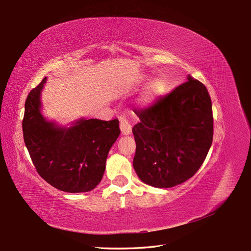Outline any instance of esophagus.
<instances>
[{
    "label": "esophagus",
    "instance_id": "34e87169",
    "mask_svg": "<svg viewBox=\"0 0 251 251\" xmlns=\"http://www.w3.org/2000/svg\"><path fill=\"white\" fill-rule=\"evenodd\" d=\"M120 129H121V133L123 135H129L131 133V125L123 117L120 118Z\"/></svg>",
    "mask_w": 251,
    "mask_h": 251
}]
</instances>
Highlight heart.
<instances>
[{"instance_id":"1","label":"heart","mask_w":251,"mask_h":251,"mask_svg":"<svg viewBox=\"0 0 251 251\" xmlns=\"http://www.w3.org/2000/svg\"><path fill=\"white\" fill-rule=\"evenodd\" d=\"M150 79L149 75H139V77L135 80V84L137 86H140L145 84ZM166 91V83L162 78H155L151 80L144 92L141 93L139 99V105L143 108H149L152 104H155L156 101L160 99V97L165 93Z\"/></svg>"}]
</instances>
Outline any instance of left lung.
Here are the masks:
<instances>
[{"mask_svg":"<svg viewBox=\"0 0 251 251\" xmlns=\"http://www.w3.org/2000/svg\"><path fill=\"white\" fill-rule=\"evenodd\" d=\"M187 82L137 114L133 167L141 181L166 189L191 178L203 164L213 137L210 96L189 75Z\"/></svg>","mask_w":251,"mask_h":251,"instance_id":"1","label":"left lung"}]
</instances>
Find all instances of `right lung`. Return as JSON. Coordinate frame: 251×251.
Masks as SVG:
<instances>
[{
    "instance_id": "1",
    "label": "right lung",
    "mask_w": 251,
    "mask_h": 251,
    "mask_svg": "<svg viewBox=\"0 0 251 251\" xmlns=\"http://www.w3.org/2000/svg\"><path fill=\"white\" fill-rule=\"evenodd\" d=\"M45 77L26 97L23 131L25 147L41 176L67 193L92 191L101 181L105 162L120 135L119 121L80 118L70 127L42 114Z\"/></svg>"
}]
</instances>
